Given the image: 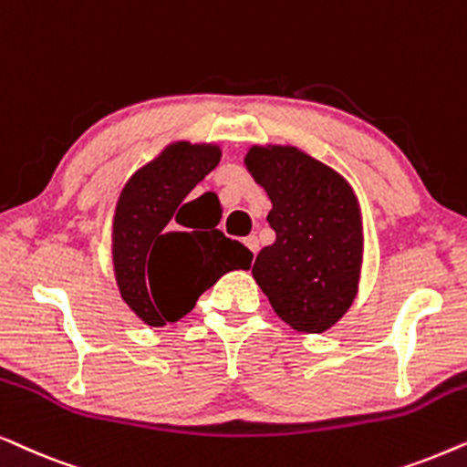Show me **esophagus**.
<instances>
[{
    "instance_id": "1",
    "label": "esophagus",
    "mask_w": 467,
    "mask_h": 467,
    "mask_svg": "<svg viewBox=\"0 0 467 467\" xmlns=\"http://www.w3.org/2000/svg\"><path fill=\"white\" fill-rule=\"evenodd\" d=\"M244 244L247 245V250H250V252L254 254V256H256L258 250H260V241H258L256 234H250V237H247V239L244 241Z\"/></svg>"
}]
</instances>
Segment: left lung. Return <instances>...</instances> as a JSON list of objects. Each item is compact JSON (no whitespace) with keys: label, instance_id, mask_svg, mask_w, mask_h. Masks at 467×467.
Wrapping results in <instances>:
<instances>
[{"label":"left lung","instance_id":"obj_1","mask_svg":"<svg viewBox=\"0 0 467 467\" xmlns=\"http://www.w3.org/2000/svg\"><path fill=\"white\" fill-rule=\"evenodd\" d=\"M245 169L266 192L275 244L260 250L252 275L284 322L325 333L358 290L363 223L350 183L292 145H254Z\"/></svg>","mask_w":467,"mask_h":467}]
</instances>
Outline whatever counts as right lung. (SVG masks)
Listing matches in <instances>:
<instances>
[{"instance_id": "1", "label": "right lung", "mask_w": 467, "mask_h": 467, "mask_svg": "<svg viewBox=\"0 0 467 467\" xmlns=\"http://www.w3.org/2000/svg\"><path fill=\"white\" fill-rule=\"evenodd\" d=\"M213 142H171L123 185L113 217V266L121 298L149 327L177 322L223 273L254 254L204 226L185 198L220 164ZM201 201V198H198Z\"/></svg>"}]
</instances>
